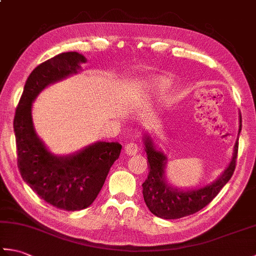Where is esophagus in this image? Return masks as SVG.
I'll list each match as a JSON object with an SVG mask.
<instances>
[{"label":"esophagus","mask_w":256,"mask_h":256,"mask_svg":"<svg viewBox=\"0 0 256 256\" xmlns=\"http://www.w3.org/2000/svg\"><path fill=\"white\" fill-rule=\"evenodd\" d=\"M124 150H125V154L128 155V156L135 155L138 152V145L135 142H130L126 145H125Z\"/></svg>","instance_id":"1"}]
</instances>
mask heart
Returning a JSON list of instances; mask_svg holds the SVG:
<instances>
[{
  "instance_id": "obj_1",
  "label": "heart",
  "mask_w": 256,
  "mask_h": 256,
  "mask_svg": "<svg viewBox=\"0 0 256 256\" xmlns=\"http://www.w3.org/2000/svg\"><path fill=\"white\" fill-rule=\"evenodd\" d=\"M152 84L155 86L156 89H164L168 86V80L164 78H153L152 79Z\"/></svg>"
}]
</instances>
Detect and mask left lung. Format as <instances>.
Here are the masks:
<instances>
[{
    "instance_id": "1",
    "label": "left lung",
    "mask_w": 256,
    "mask_h": 256,
    "mask_svg": "<svg viewBox=\"0 0 256 256\" xmlns=\"http://www.w3.org/2000/svg\"><path fill=\"white\" fill-rule=\"evenodd\" d=\"M242 125H240V128ZM241 132L238 131V134ZM238 148V140L234 145L230 165L224 172L209 186L200 189L177 190L172 188L165 180L164 170L166 157L162 152L156 150L150 138H145V152L148 154V176L143 182V196L145 204L152 214L162 219H179L194 214L209 204L220 192L224 184L230 180L236 170Z\"/></svg>"
}]
</instances>
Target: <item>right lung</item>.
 <instances>
[{
    "mask_svg": "<svg viewBox=\"0 0 256 256\" xmlns=\"http://www.w3.org/2000/svg\"><path fill=\"white\" fill-rule=\"evenodd\" d=\"M86 62L82 55L69 52L38 64L26 80L13 122L22 178L47 204L67 211L82 210L94 202L122 145L98 142L76 155L54 156L35 133L32 103L48 84L76 74Z\"/></svg>",
    "mask_w": 256,
    "mask_h": 256,
    "instance_id": "right-lung-1",
    "label": "right lung"
}]
</instances>
